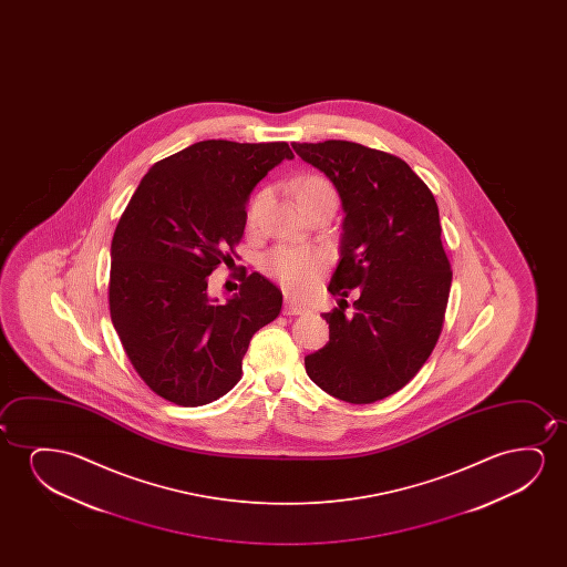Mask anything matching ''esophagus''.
<instances>
[{
  "label": "esophagus",
  "mask_w": 567,
  "mask_h": 567,
  "mask_svg": "<svg viewBox=\"0 0 567 567\" xmlns=\"http://www.w3.org/2000/svg\"><path fill=\"white\" fill-rule=\"evenodd\" d=\"M306 311H308V308L303 303L296 302L290 296L285 298V306H282V313L285 316H302Z\"/></svg>",
  "instance_id": "esophagus-1"
}]
</instances>
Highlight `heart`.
<instances>
[{"mask_svg": "<svg viewBox=\"0 0 567 567\" xmlns=\"http://www.w3.org/2000/svg\"><path fill=\"white\" fill-rule=\"evenodd\" d=\"M296 197L300 207H313L319 203H334V194L331 182L321 176H306L296 184ZM265 194L256 195V199L249 205V223H254L257 213L264 205ZM326 257L311 251V249L279 248L265 259V269L272 279L279 280L285 287L295 292H306L318 282L321 272L326 269Z\"/></svg>", "mask_w": 567, "mask_h": 567, "instance_id": "b5f03b06", "label": "heart"}]
</instances>
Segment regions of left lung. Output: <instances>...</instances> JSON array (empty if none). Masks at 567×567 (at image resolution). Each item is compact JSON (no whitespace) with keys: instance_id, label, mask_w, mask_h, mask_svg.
Here are the masks:
<instances>
[{"instance_id":"obj_1","label":"left lung","mask_w":567,"mask_h":567,"mask_svg":"<svg viewBox=\"0 0 567 567\" xmlns=\"http://www.w3.org/2000/svg\"><path fill=\"white\" fill-rule=\"evenodd\" d=\"M341 197V259L327 290L329 342L303 358L329 395L375 403L404 388L432 354L450 298V259L426 184L396 156L350 141L292 143ZM358 288L353 311L343 300Z\"/></svg>"}]
</instances>
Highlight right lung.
<instances>
[{
  "label": "right lung",
  "instance_id": "right-lung-1",
  "mask_svg": "<svg viewBox=\"0 0 567 567\" xmlns=\"http://www.w3.org/2000/svg\"><path fill=\"white\" fill-rule=\"evenodd\" d=\"M285 158V141H199L151 166L117 223L112 323L141 380L171 403L228 393L251 337L280 313L282 292L259 272H244L226 302L207 287L240 241L254 187Z\"/></svg>",
  "mask_w": 567,
  "mask_h": 567
}]
</instances>
